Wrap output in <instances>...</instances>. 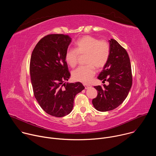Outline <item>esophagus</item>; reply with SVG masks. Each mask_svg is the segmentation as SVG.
Here are the masks:
<instances>
[{"mask_svg":"<svg viewBox=\"0 0 156 156\" xmlns=\"http://www.w3.org/2000/svg\"><path fill=\"white\" fill-rule=\"evenodd\" d=\"M84 87H85V89L86 90H87V89H89L90 87H91V86L90 84H84Z\"/></svg>","mask_w":156,"mask_h":156,"instance_id":"34e87169","label":"esophagus"}]
</instances>
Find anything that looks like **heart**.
Here are the masks:
<instances>
[{"label":"heart","instance_id":"heart-1","mask_svg":"<svg viewBox=\"0 0 156 156\" xmlns=\"http://www.w3.org/2000/svg\"><path fill=\"white\" fill-rule=\"evenodd\" d=\"M75 46L76 49L69 48L66 51L65 60L73 68L78 63L80 55H86L85 63L87 65L73 71L72 78L75 81L87 83L96 74L94 66L101 69L107 63L110 53V44L104 39L86 35L77 40Z\"/></svg>","mask_w":156,"mask_h":156}]
</instances>
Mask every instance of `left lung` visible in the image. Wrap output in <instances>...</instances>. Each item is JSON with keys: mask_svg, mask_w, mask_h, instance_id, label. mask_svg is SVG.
Listing matches in <instances>:
<instances>
[{"mask_svg": "<svg viewBox=\"0 0 156 156\" xmlns=\"http://www.w3.org/2000/svg\"><path fill=\"white\" fill-rule=\"evenodd\" d=\"M108 60L98 78L109 83L94 86L98 96L92 101L95 108L101 112L114 110L126 99L132 85L131 63L126 51L115 39L109 41Z\"/></svg>", "mask_w": 156, "mask_h": 156, "instance_id": "1", "label": "left lung"}]
</instances>
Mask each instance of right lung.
<instances>
[{
  "instance_id": "right-lung-1",
  "label": "right lung",
  "mask_w": 156,
  "mask_h": 156,
  "mask_svg": "<svg viewBox=\"0 0 156 156\" xmlns=\"http://www.w3.org/2000/svg\"><path fill=\"white\" fill-rule=\"evenodd\" d=\"M71 42L68 35L48 34L37 42L30 59L34 97L43 110L56 117L72 112L75 96L84 89L80 82L65 83L70 76L65 54Z\"/></svg>"
}]
</instances>
